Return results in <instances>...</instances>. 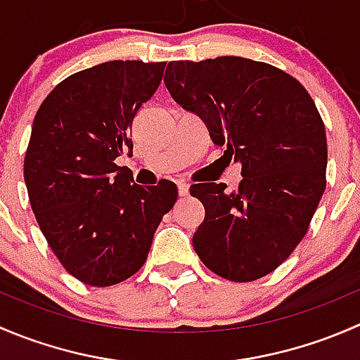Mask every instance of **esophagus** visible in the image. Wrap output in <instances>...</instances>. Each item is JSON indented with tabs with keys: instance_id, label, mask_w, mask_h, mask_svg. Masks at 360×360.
I'll return each mask as SVG.
<instances>
[{
	"instance_id": "esophagus-1",
	"label": "esophagus",
	"mask_w": 360,
	"mask_h": 360,
	"mask_svg": "<svg viewBox=\"0 0 360 360\" xmlns=\"http://www.w3.org/2000/svg\"><path fill=\"white\" fill-rule=\"evenodd\" d=\"M177 191H179L181 197H188L190 195V186L186 183H179L177 184Z\"/></svg>"
}]
</instances>
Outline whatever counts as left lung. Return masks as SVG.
<instances>
[{"instance_id":"8db88e82","label":"left lung","mask_w":360,"mask_h":360,"mask_svg":"<svg viewBox=\"0 0 360 360\" xmlns=\"http://www.w3.org/2000/svg\"><path fill=\"white\" fill-rule=\"evenodd\" d=\"M163 82L242 165L237 190L190 188L205 209L195 252L231 282L264 277L300 244L326 190L328 143L315 103L291 75L244 57L172 60Z\"/></svg>"}]
</instances>
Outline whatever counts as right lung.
Listing matches in <instances>:
<instances>
[{"instance_id": "add662e5", "label": "right lung", "mask_w": 360, "mask_h": 360, "mask_svg": "<svg viewBox=\"0 0 360 360\" xmlns=\"http://www.w3.org/2000/svg\"><path fill=\"white\" fill-rule=\"evenodd\" d=\"M165 63L110 60L75 72L34 116L24 181L36 221L64 268L108 288L146 261L162 217L177 200L172 181L134 184L132 122L162 82Z\"/></svg>"}]
</instances>
